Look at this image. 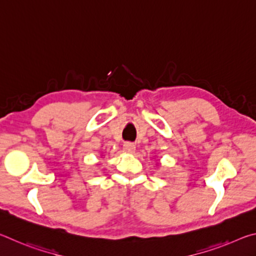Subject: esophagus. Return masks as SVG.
<instances>
[{"label": "esophagus", "instance_id": "esophagus-1", "mask_svg": "<svg viewBox=\"0 0 256 256\" xmlns=\"http://www.w3.org/2000/svg\"><path fill=\"white\" fill-rule=\"evenodd\" d=\"M123 149H124V151H126V152L132 154L136 151V144H132V142H125L123 146Z\"/></svg>", "mask_w": 256, "mask_h": 256}]
</instances>
